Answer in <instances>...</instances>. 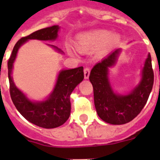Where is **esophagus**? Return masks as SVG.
Segmentation results:
<instances>
[{"label": "esophagus", "instance_id": "34e87169", "mask_svg": "<svg viewBox=\"0 0 160 160\" xmlns=\"http://www.w3.org/2000/svg\"><path fill=\"white\" fill-rule=\"evenodd\" d=\"M90 69L89 67H86L84 69V78L86 79L89 78V76H90Z\"/></svg>", "mask_w": 160, "mask_h": 160}]
</instances>
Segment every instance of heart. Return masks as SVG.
I'll use <instances>...</instances> for the list:
<instances>
[{
  "label": "heart",
  "mask_w": 160,
  "mask_h": 160,
  "mask_svg": "<svg viewBox=\"0 0 160 160\" xmlns=\"http://www.w3.org/2000/svg\"><path fill=\"white\" fill-rule=\"evenodd\" d=\"M118 41L117 37H113L112 33L109 31L98 30L83 35L78 42V47L80 50L87 49H94L104 46L109 42L113 45Z\"/></svg>",
  "instance_id": "obj_1"
}]
</instances>
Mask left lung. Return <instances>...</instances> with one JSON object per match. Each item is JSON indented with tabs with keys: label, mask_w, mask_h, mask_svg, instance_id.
<instances>
[{
	"label": "left lung",
	"mask_w": 160,
	"mask_h": 160,
	"mask_svg": "<svg viewBox=\"0 0 160 160\" xmlns=\"http://www.w3.org/2000/svg\"><path fill=\"white\" fill-rule=\"evenodd\" d=\"M119 49L112 52L93 67L90 74L94 89L96 111L107 123L121 125L131 122L146 105L154 83V72L150 53L144 65L142 78L138 87L128 95L114 94L108 80V68L116 62Z\"/></svg>",
	"instance_id": "obj_1"
}]
</instances>
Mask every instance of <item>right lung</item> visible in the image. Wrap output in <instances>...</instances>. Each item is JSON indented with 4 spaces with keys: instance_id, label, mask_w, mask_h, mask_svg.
<instances>
[{
    "instance_id": "add662e5",
    "label": "right lung",
    "mask_w": 160,
    "mask_h": 160,
    "mask_svg": "<svg viewBox=\"0 0 160 160\" xmlns=\"http://www.w3.org/2000/svg\"><path fill=\"white\" fill-rule=\"evenodd\" d=\"M58 25L45 28L23 37L14 46L12 54L8 60V75L9 92L14 106L22 116L32 123L43 128H55L66 122L70 114V95L84 78L83 67L62 70L59 73L53 93L47 100L41 102L29 101L25 94L14 85L11 77L12 64L16 58L18 49L29 39L42 41H53L58 37ZM54 48L61 51L54 46Z\"/></svg>"
}]
</instances>
